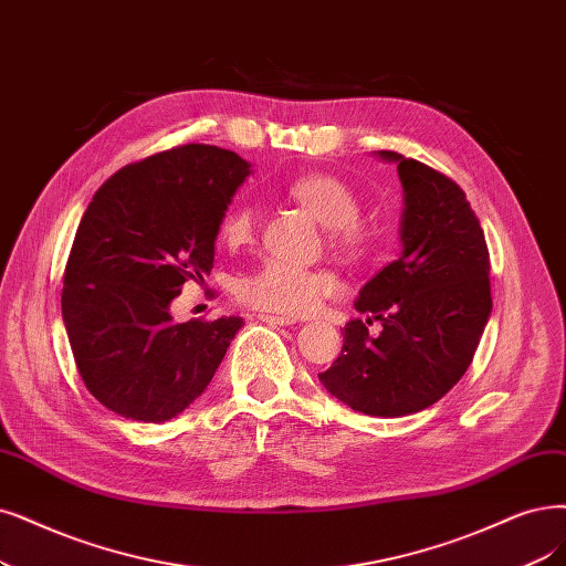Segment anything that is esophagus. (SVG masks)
Returning <instances> with one entry per match:
<instances>
[{
	"instance_id": "esophagus-1",
	"label": "esophagus",
	"mask_w": 566,
	"mask_h": 566,
	"mask_svg": "<svg viewBox=\"0 0 566 566\" xmlns=\"http://www.w3.org/2000/svg\"><path fill=\"white\" fill-rule=\"evenodd\" d=\"M259 319L270 324V326H291V324H296L294 317H280V315H259Z\"/></svg>"
}]
</instances>
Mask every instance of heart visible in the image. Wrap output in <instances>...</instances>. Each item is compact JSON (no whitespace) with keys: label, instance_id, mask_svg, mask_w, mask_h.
Returning a JSON list of instances; mask_svg holds the SVG:
<instances>
[{"label":"heart","instance_id":"b5f03b06","mask_svg":"<svg viewBox=\"0 0 566 566\" xmlns=\"http://www.w3.org/2000/svg\"><path fill=\"white\" fill-rule=\"evenodd\" d=\"M286 193L303 205L319 223L331 228V240L345 256L361 259L368 249V235L359 223L361 200L340 177L312 172L286 186ZM259 230V209L249 200H235L223 217L219 233L228 247H242L254 240ZM338 280L322 268H303L280 259H268L259 268L244 272L235 284L238 298L261 312L275 315H305L322 298L336 294Z\"/></svg>","mask_w":566,"mask_h":566}]
</instances>
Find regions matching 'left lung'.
<instances>
[{
    "mask_svg": "<svg viewBox=\"0 0 566 566\" xmlns=\"http://www.w3.org/2000/svg\"><path fill=\"white\" fill-rule=\"evenodd\" d=\"M403 186L401 256L368 280L354 303L366 319L343 331V352L319 373L352 410L373 417L420 412L462 380L492 312L485 233L450 177L396 151ZM380 321V337L367 326Z\"/></svg>",
    "mask_w": 566,
    "mask_h": 566,
    "instance_id": "1",
    "label": "left lung"
}]
</instances>
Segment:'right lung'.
<instances>
[{
	"mask_svg": "<svg viewBox=\"0 0 566 566\" xmlns=\"http://www.w3.org/2000/svg\"><path fill=\"white\" fill-rule=\"evenodd\" d=\"M249 167L219 146H175L104 181L78 223L62 319L83 385L125 420L184 412L242 328L240 317L177 324L170 305L214 268L221 217Z\"/></svg>",
	"mask_w": 566,
	"mask_h": 566,
	"instance_id": "1",
	"label": "right lung"
}]
</instances>
